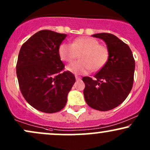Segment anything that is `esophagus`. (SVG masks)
Here are the masks:
<instances>
[{
  "label": "esophagus",
  "mask_w": 150,
  "mask_h": 150,
  "mask_svg": "<svg viewBox=\"0 0 150 150\" xmlns=\"http://www.w3.org/2000/svg\"><path fill=\"white\" fill-rule=\"evenodd\" d=\"M75 79H76L77 80H80V77H78V76H77V75H76V76H75Z\"/></svg>",
  "instance_id": "esophagus-1"
}]
</instances>
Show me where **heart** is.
Returning a JSON list of instances; mask_svg holds the SVG:
<instances>
[{
  "label": "heart",
  "instance_id": "b5f03b06",
  "mask_svg": "<svg viewBox=\"0 0 150 150\" xmlns=\"http://www.w3.org/2000/svg\"><path fill=\"white\" fill-rule=\"evenodd\" d=\"M58 54L63 61L71 62L77 57L80 61L67 65V71L76 75L86 74L91 70L101 69L108 59V50L99 44L96 39L82 37L75 39L71 44L63 43L59 46Z\"/></svg>",
  "mask_w": 150,
  "mask_h": 150
}]
</instances>
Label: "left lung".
<instances>
[{"instance_id":"1","label":"left lung","mask_w":150,"mask_h":150,"mask_svg":"<svg viewBox=\"0 0 150 150\" xmlns=\"http://www.w3.org/2000/svg\"><path fill=\"white\" fill-rule=\"evenodd\" d=\"M93 37L102 39L108 50V59L94 75L95 79L84 77V96L90 107L106 111L117 107L126 99L134 80L135 60L130 47L109 33H99Z\"/></svg>"}]
</instances>
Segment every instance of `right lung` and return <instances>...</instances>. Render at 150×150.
<instances>
[{"mask_svg": "<svg viewBox=\"0 0 150 150\" xmlns=\"http://www.w3.org/2000/svg\"><path fill=\"white\" fill-rule=\"evenodd\" d=\"M66 34L41 30L22 44L16 66L20 91L32 107L44 113L64 108L75 75L62 72L65 65L58 49Z\"/></svg>", "mask_w": 150, "mask_h": 150, "instance_id": "obj_1", "label": "right lung"}]
</instances>
